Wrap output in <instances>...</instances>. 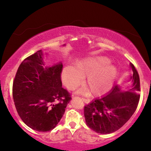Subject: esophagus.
<instances>
[{"instance_id": "1", "label": "esophagus", "mask_w": 151, "mask_h": 151, "mask_svg": "<svg viewBox=\"0 0 151 151\" xmlns=\"http://www.w3.org/2000/svg\"><path fill=\"white\" fill-rule=\"evenodd\" d=\"M82 100L84 101V103H86V104H88V103H89L90 100H87V99H85V98H82Z\"/></svg>"}]
</instances>
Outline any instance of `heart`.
<instances>
[{"label": "heart", "instance_id": "obj_1", "mask_svg": "<svg viewBox=\"0 0 151 151\" xmlns=\"http://www.w3.org/2000/svg\"><path fill=\"white\" fill-rule=\"evenodd\" d=\"M104 56L86 58L76 65L65 66L62 71V80L69 89H73L85 78L84 84L89 96L104 94L112 87L117 74V69ZM86 91V90H85Z\"/></svg>", "mask_w": 151, "mask_h": 151}]
</instances>
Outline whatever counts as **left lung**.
Wrapping results in <instances>:
<instances>
[{"mask_svg":"<svg viewBox=\"0 0 151 151\" xmlns=\"http://www.w3.org/2000/svg\"><path fill=\"white\" fill-rule=\"evenodd\" d=\"M133 76L130 80L132 88L122 90L115 85L106 96L95 99L84 106V115L86 125L95 132L109 134L117 131L131 118L139 100L140 82L137 70L130 64Z\"/></svg>","mask_w":151,"mask_h":151,"instance_id":"obj_1","label":"left lung"}]
</instances>
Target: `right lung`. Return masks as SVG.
<instances>
[{
    "instance_id": "obj_1",
    "label": "right lung",
    "mask_w": 151,
    "mask_h": 151,
    "mask_svg": "<svg viewBox=\"0 0 151 151\" xmlns=\"http://www.w3.org/2000/svg\"><path fill=\"white\" fill-rule=\"evenodd\" d=\"M42 50L24 60L13 82L16 111L31 129L50 131L63 117L71 95L62 87L63 64L44 67Z\"/></svg>"
}]
</instances>
